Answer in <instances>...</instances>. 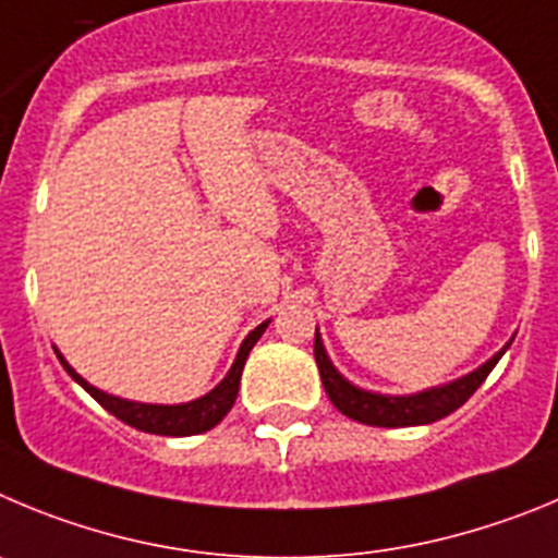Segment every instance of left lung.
Masks as SVG:
<instances>
[{"label":"left lung","mask_w":558,"mask_h":558,"mask_svg":"<svg viewBox=\"0 0 558 558\" xmlns=\"http://www.w3.org/2000/svg\"><path fill=\"white\" fill-rule=\"evenodd\" d=\"M509 344L492 355L486 364H481L478 369L464 375V378L434 386V389L416 391V395H378V391L359 389L348 378H341L339 369L330 364L328 353H325L319 330L314 336V359L316 366H319V378H323L330 403L341 414L355 420V423L378 425V428H403V425H428L441 420V416L453 414L459 405H464L466 400L473 398V391L484 384L486 375L492 373V366L498 364L500 355L509 350Z\"/></svg>","instance_id":"1"}]
</instances>
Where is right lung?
<instances>
[{"label":"right lung","mask_w":558,"mask_h":558,"mask_svg":"<svg viewBox=\"0 0 558 558\" xmlns=\"http://www.w3.org/2000/svg\"><path fill=\"white\" fill-rule=\"evenodd\" d=\"M267 323H260L258 328L250 330L247 339L242 341V348L235 353L233 366H230V373L219 380V386L203 395L197 400H189V403H178V405H158V403H135V400H122L113 398V395H105L102 389L92 386L83 375L74 373V366H69V361L60 355V350H54L66 369L80 386H83L105 411L128 423L130 428H138L144 434H160V436H192V434H203V430H210L214 425L222 423V416L233 409L235 395H239V380H242V369L244 361H247L250 350H253L255 341L260 339V333L267 330Z\"/></svg>","instance_id":"1"}]
</instances>
